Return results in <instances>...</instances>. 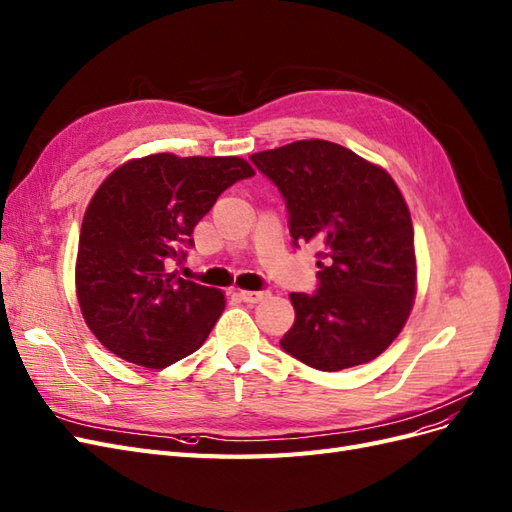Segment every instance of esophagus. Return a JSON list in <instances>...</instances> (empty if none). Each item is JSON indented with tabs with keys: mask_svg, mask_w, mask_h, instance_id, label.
<instances>
[{
	"mask_svg": "<svg viewBox=\"0 0 512 512\" xmlns=\"http://www.w3.org/2000/svg\"><path fill=\"white\" fill-rule=\"evenodd\" d=\"M270 295V291H240L238 298L246 304H257V302H263Z\"/></svg>",
	"mask_w": 512,
	"mask_h": 512,
	"instance_id": "obj_1",
	"label": "esophagus"
}]
</instances>
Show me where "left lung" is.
Listing matches in <instances>:
<instances>
[{
  "label": "left lung",
  "instance_id": "1",
  "mask_svg": "<svg viewBox=\"0 0 512 512\" xmlns=\"http://www.w3.org/2000/svg\"><path fill=\"white\" fill-rule=\"evenodd\" d=\"M251 161L283 195L293 246H319L315 293L289 295L295 321L283 351L323 372L378 357L415 300V240L398 185L327 140H300Z\"/></svg>",
  "mask_w": 512,
  "mask_h": 512
}]
</instances>
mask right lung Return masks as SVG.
I'll return each mask as SVG.
<instances>
[{
  "label": "right lung",
  "instance_id": "1",
  "mask_svg": "<svg viewBox=\"0 0 512 512\" xmlns=\"http://www.w3.org/2000/svg\"><path fill=\"white\" fill-rule=\"evenodd\" d=\"M255 176L240 157L127 161L95 191L78 242V304L110 353L168 368L206 342L225 308L219 289L170 272L193 249V229L238 180Z\"/></svg>",
  "mask_w": 512,
  "mask_h": 512
}]
</instances>
